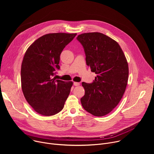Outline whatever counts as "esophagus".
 <instances>
[{
    "mask_svg": "<svg viewBox=\"0 0 154 154\" xmlns=\"http://www.w3.org/2000/svg\"><path fill=\"white\" fill-rule=\"evenodd\" d=\"M74 86H79V85H80V83H79V82H74Z\"/></svg>",
    "mask_w": 154,
    "mask_h": 154,
    "instance_id": "34e87169",
    "label": "esophagus"
}]
</instances>
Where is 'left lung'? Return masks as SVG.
Masks as SVG:
<instances>
[{
    "label": "left lung",
    "instance_id": "obj_1",
    "mask_svg": "<svg viewBox=\"0 0 154 154\" xmlns=\"http://www.w3.org/2000/svg\"><path fill=\"white\" fill-rule=\"evenodd\" d=\"M77 39L84 48L87 66L97 74L93 83L82 82L85 93L81 103L91 115L103 116L117 106L125 91L127 59L119 44L103 33H82Z\"/></svg>",
    "mask_w": 154,
    "mask_h": 154
}]
</instances>
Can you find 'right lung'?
Returning <instances> with one entry per match:
<instances>
[{"label": "right lung", "instance_id": "add662e5", "mask_svg": "<svg viewBox=\"0 0 154 154\" xmlns=\"http://www.w3.org/2000/svg\"><path fill=\"white\" fill-rule=\"evenodd\" d=\"M77 33H54L37 39L26 51L21 65L24 96L38 113L49 116L61 112L73 85L52 78L60 69V56Z\"/></svg>", "mask_w": 154, "mask_h": 154}]
</instances>
